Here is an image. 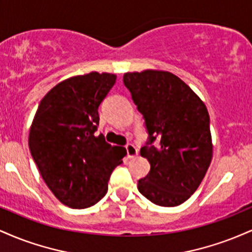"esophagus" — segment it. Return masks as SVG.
Returning <instances> with one entry per match:
<instances>
[{"instance_id": "1", "label": "esophagus", "mask_w": 252, "mask_h": 252, "mask_svg": "<svg viewBox=\"0 0 252 252\" xmlns=\"http://www.w3.org/2000/svg\"><path fill=\"white\" fill-rule=\"evenodd\" d=\"M126 156H128L129 158H135V156L138 154L137 148H136V147H135L132 143H128V144H126Z\"/></svg>"}]
</instances>
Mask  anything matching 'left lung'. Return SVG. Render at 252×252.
I'll return each instance as SVG.
<instances>
[{"mask_svg":"<svg viewBox=\"0 0 252 252\" xmlns=\"http://www.w3.org/2000/svg\"><path fill=\"white\" fill-rule=\"evenodd\" d=\"M123 83L148 132L140 153L150 170L137 189L158 206H178L195 192L212 160L209 111L192 89L169 72L126 73Z\"/></svg>","mask_w":252,"mask_h":252,"instance_id":"1","label":"left lung"}]
</instances>
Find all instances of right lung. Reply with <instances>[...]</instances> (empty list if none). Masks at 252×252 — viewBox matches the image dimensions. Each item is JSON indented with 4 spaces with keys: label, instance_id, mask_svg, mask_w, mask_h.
I'll use <instances>...</instances> for the list:
<instances>
[{
    "label": "right lung",
    "instance_id": "right-lung-1",
    "mask_svg": "<svg viewBox=\"0 0 252 252\" xmlns=\"http://www.w3.org/2000/svg\"><path fill=\"white\" fill-rule=\"evenodd\" d=\"M115 82V74L98 72L68 78L42 98L32 123V158L52 193L72 209L97 204L126 154L96 135L98 108Z\"/></svg>",
    "mask_w": 252,
    "mask_h": 252
}]
</instances>
